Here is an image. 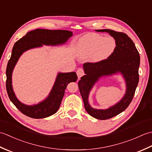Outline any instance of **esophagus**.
<instances>
[{
    "mask_svg": "<svg viewBox=\"0 0 152 152\" xmlns=\"http://www.w3.org/2000/svg\"><path fill=\"white\" fill-rule=\"evenodd\" d=\"M76 74H77V76H78V78L80 79L82 76H83V75H84V74H85L84 73V70H83V69H81V68H80V69H78V70H77Z\"/></svg>",
    "mask_w": 152,
    "mask_h": 152,
    "instance_id": "obj_1",
    "label": "esophagus"
}]
</instances>
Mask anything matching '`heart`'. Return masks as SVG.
Segmentation results:
<instances>
[{
  "mask_svg": "<svg viewBox=\"0 0 152 152\" xmlns=\"http://www.w3.org/2000/svg\"><path fill=\"white\" fill-rule=\"evenodd\" d=\"M115 46L116 43L114 38L89 33L80 39L78 44V53L80 56H91L93 61L100 62L110 56Z\"/></svg>",
  "mask_w": 152,
  "mask_h": 152,
  "instance_id": "obj_1",
  "label": "heart"
}]
</instances>
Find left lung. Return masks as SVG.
<instances>
[{
	"label": "left lung",
	"instance_id": "1",
	"mask_svg": "<svg viewBox=\"0 0 152 152\" xmlns=\"http://www.w3.org/2000/svg\"><path fill=\"white\" fill-rule=\"evenodd\" d=\"M95 31L109 33L115 39L116 46L114 52L106 59L83 64L86 75L81 77L78 87L86 110L92 117L104 120L124 112L133 100L139 80L140 56L133 40L126 34L110 29ZM118 72L121 73L126 80V92L124 97L117 104L108 109H93L88 104V96L93 85L101 77Z\"/></svg>",
	"mask_w": 152,
	"mask_h": 152
}]
</instances>
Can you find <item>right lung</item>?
Returning <instances> with one entry per match:
<instances>
[{
  "mask_svg": "<svg viewBox=\"0 0 152 152\" xmlns=\"http://www.w3.org/2000/svg\"><path fill=\"white\" fill-rule=\"evenodd\" d=\"M72 36V33L69 31L38 28L28 32L15 43L6 68V87L10 101L23 114L35 119L47 118L54 114L60 107L67 85L70 82H76L78 76L75 72L58 73L56 82L47 99L37 104L32 106L24 104L16 98L12 85V72L19 57L25 51L41 47L42 44L57 46L64 44Z\"/></svg>",
  "mask_w": 152,
  "mask_h": 152,
  "instance_id": "1",
  "label": "right lung"
}]
</instances>
